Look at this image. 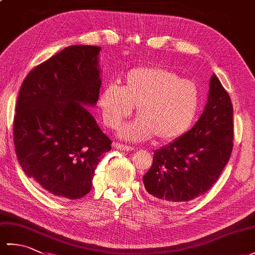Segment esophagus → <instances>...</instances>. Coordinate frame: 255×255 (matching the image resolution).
Here are the masks:
<instances>
[{"instance_id":"34e87169","label":"esophagus","mask_w":255,"mask_h":255,"mask_svg":"<svg viewBox=\"0 0 255 255\" xmlns=\"http://www.w3.org/2000/svg\"><path fill=\"white\" fill-rule=\"evenodd\" d=\"M114 148L121 151H132L133 148L130 147V145H126V144H122V143H114Z\"/></svg>"}]
</instances>
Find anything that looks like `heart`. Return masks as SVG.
I'll return each instance as SVG.
<instances>
[{
    "label": "heart",
    "instance_id": "obj_1",
    "mask_svg": "<svg viewBox=\"0 0 255 255\" xmlns=\"http://www.w3.org/2000/svg\"><path fill=\"white\" fill-rule=\"evenodd\" d=\"M199 103L193 81L163 67H138L127 72L122 86L110 84L103 90L99 107L106 126L116 129L137 106L139 117L119 130L125 140L144 141L156 136L172 141L192 127Z\"/></svg>",
    "mask_w": 255,
    "mask_h": 255
}]
</instances>
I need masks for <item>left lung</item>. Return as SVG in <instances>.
I'll return each instance as SVG.
<instances>
[{
    "mask_svg": "<svg viewBox=\"0 0 255 255\" xmlns=\"http://www.w3.org/2000/svg\"><path fill=\"white\" fill-rule=\"evenodd\" d=\"M234 108L214 73L205 110L191 130L153 152L143 175L147 192L166 204L184 203L211 188L230 159Z\"/></svg>",
    "mask_w": 255,
    "mask_h": 255,
    "instance_id": "1",
    "label": "left lung"
}]
</instances>
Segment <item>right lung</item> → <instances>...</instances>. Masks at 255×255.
Returning a JSON list of instances; mask_svg holds the SVG:
<instances>
[{"instance_id": "add662e5", "label": "right lung", "mask_w": 255, "mask_h": 255, "mask_svg": "<svg viewBox=\"0 0 255 255\" xmlns=\"http://www.w3.org/2000/svg\"><path fill=\"white\" fill-rule=\"evenodd\" d=\"M100 51L97 46L64 48L31 70L17 97L13 133L18 162L58 198L85 196L102 154L112 148L86 108L99 101Z\"/></svg>"}]
</instances>
